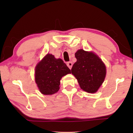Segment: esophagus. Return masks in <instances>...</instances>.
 <instances>
[{
	"instance_id": "1",
	"label": "esophagus",
	"mask_w": 133,
	"mask_h": 133,
	"mask_svg": "<svg viewBox=\"0 0 133 133\" xmlns=\"http://www.w3.org/2000/svg\"><path fill=\"white\" fill-rule=\"evenodd\" d=\"M67 66H68L69 68L70 69H71L72 68V63L71 62H69L67 63Z\"/></svg>"
}]
</instances>
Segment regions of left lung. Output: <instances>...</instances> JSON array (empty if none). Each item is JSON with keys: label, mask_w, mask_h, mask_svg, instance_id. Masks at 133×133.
Returning <instances> with one entry per match:
<instances>
[{"label": "left lung", "mask_w": 133, "mask_h": 133, "mask_svg": "<svg viewBox=\"0 0 133 133\" xmlns=\"http://www.w3.org/2000/svg\"><path fill=\"white\" fill-rule=\"evenodd\" d=\"M75 56L77 62L73 64L71 73L81 89L89 93L96 92L106 77L105 64L95 54L83 49L78 50Z\"/></svg>", "instance_id": "8db88e82"}]
</instances>
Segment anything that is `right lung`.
Wrapping results in <instances>:
<instances>
[{
  "label": "right lung",
  "mask_w": 133,
  "mask_h": 133,
  "mask_svg": "<svg viewBox=\"0 0 133 133\" xmlns=\"http://www.w3.org/2000/svg\"><path fill=\"white\" fill-rule=\"evenodd\" d=\"M70 73L61 59H56L53 55L47 54L35 67V82L42 94L52 95L59 90L62 77Z\"/></svg>",
  "instance_id": "add662e5"
}]
</instances>
